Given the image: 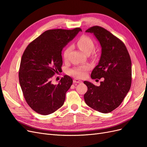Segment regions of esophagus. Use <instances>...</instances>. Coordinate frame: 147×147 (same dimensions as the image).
<instances>
[{
	"mask_svg": "<svg viewBox=\"0 0 147 147\" xmlns=\"http://www.w3.org/2000/svg\"><path fill=\"white\" fill-rule=\"evenodd\" d=\"M74 83H82V81L80 80L77 79V78H74V80H73Z\"/></svg>",
	"mask_w": 147,
	"mask_h": 147,
	"instance_id": "esophagus-1",
	"label": "esophagus"
}]
</instances>
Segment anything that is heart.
Returning a JSON list of instances; mask_svg holds the SVG:
<instances>
[{
	"instance_id": "heart-1",
	"label": "heart",
	"mask_w": 147,
	"mask_h": 147,
	"mask_svg": "<svg viewBox=\"0 0 147 147\" xmlns=\"http://www.w3.org/2000/svg\"><path fill=\"white\" fill-rule=\"evenodd\" d=\"M77 45L78 47L85 54H88V53L90 54L94 47V43L92 40L86 35H82V37H80L77 40ZM71 49H72L71 46H68L65 49L63 53L64 59H67ZM89 69L90 67L88 65L76 67L70 69L69 70V74L77 78H82L85 76L87 70H88Z\"/></svg>"
}]
</instances>
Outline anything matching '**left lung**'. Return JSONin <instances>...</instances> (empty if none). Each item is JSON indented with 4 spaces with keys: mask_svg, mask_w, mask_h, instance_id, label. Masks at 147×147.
<instances>
[{
    "mask_svg": "<svg viewBox=\"0 0 147 147\" xmlns=\"http://www.w3.org/2000/svg\"><path fill=\"white\" fill-rule=\"evenodd\" d=\"M94 34L102 47L99 64L91 72L92 79L104 78L100 85L84 81L88 87L84 94L86 104L103 113H110L121 104L130 90L132 82L131 60L121 40L105 29L95 26L86 30Z\"/></svg>",
    "mask_w": 147,
    "mask_h": 147,
    "instance_id": "8db88e82",
    "label": "left lung"
}]
</instances>
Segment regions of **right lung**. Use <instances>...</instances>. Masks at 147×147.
Here are the masks:
<instances>
[{
    "label": "right lung",
    "mask_w": 147,
    "mask_h": 147,
    "mask_svg": "<svg viewBox=\"0 0 147 147\" xmlns=\"http://www.w3.org/2000/svg\"><path fill=\"white\" fill-rule=\"evenodd\" d=\"M81 30L79 28L48 30L26 47L21 60L19 81L26 102L35 112L47 115L64 104L72 79L64 75L55 85L51 78L61 70L63 48Z\"/></svg>",
    "instance_id": "add662e5"
}]
</instances>
